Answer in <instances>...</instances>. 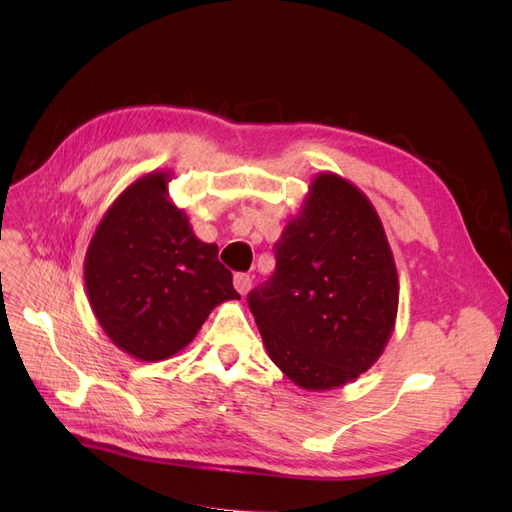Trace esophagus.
Here are the masks:
<instances>
[{"label": "esophagus", "mask_w": 512, "mask_h": 512, "mask_svg": "<svg viewBox=\"0 0 512 512\" xmlns=\"http://www.w3.org/2000/svg\"><path fill=\"white\" fill-rule=\"evenodd\" d=\"M232 284H235V290L245 297V294L252 290V277L247 273H237L235 280H232Z\"/></svg>", "instance_id": "1"}]
</instances>
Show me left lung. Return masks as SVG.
Segmentation results:
<instances>
[{
    "instance_id": "8db88e82",
    "label": "left lung",
    "mask_w": 512,
    "mask_h": 512,
    "mask_svg": "<svg viewBox=\"0 0 512 512\" xmlns=\"http://www.w3.org/2000/svg\"><path fill=\"white\" fill-rule=\"evenodd\" d=\"M275 273L247 294L271 361L305 391H331L374 365L395 329L399 280L369 198L314 177L275 243Z\"/></svg>"
}]
</instances>
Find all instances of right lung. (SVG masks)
<instances>
[{
    "label": "right lung",
    "instance_id": "obj_1",
    "mask_svg": "<svg viewBox=\"0 0 512 512\" xmlns=\"http://www.w3.org/2000/svg\"><path fill=\"white\" fill-rule=\"evenodd\" d=\"M170 173L136 179L108 207L85 254V288L100 327L138 361L188 346L215 305L239 299L218 245L200 241L168 198Z\"/></svg>",
    "mask_w": 512,
    "mask_h": 512
}]
</instances>
